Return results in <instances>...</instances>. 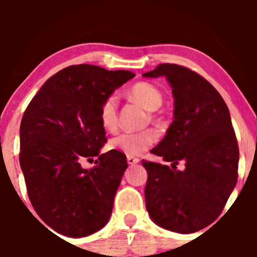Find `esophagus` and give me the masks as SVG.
<instances>
[{
  "mask_svg": "<svg viewBox=\"0 0 257 257\" xmlns=\"http://www.w3.org/2000/svg\"><path fill=\"white\" fill-rule=\"evenodd\" d=\"M126 162H128L129 165H136L139 163V159L136 157H131V155H128V157H126Z\"/></svg>",
  "mask_w": 257,
  "mask_h": 257,
  "instance_id": "1",
  "label": "esophagus"
}]
</instances>
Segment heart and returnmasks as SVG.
Listing matches in <instances>:
<instances>
[{
	"label": "heart",
	"mask_w": 257,
	"mask_h": 257,
	"mask_svg": "<svg viewBox=\"0 0 257 257\" xmlns=\"http://www.w3.org/2000/svg\"><path fill=\"white\" fill-rule=\"evenodd\" d=\"M132 95L149 110H155L162 105L163 95L158 88L150 83H137L131 89ZM102 125L107 131H115L118 126V98L115 94L108 95L99 109ZM157 141V136L150 129L138 132H121L110 139V147L126 155H141Z\"/></svg>",
	"instance_id": "obj_1"
}]
</instances>
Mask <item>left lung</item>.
Segmentation results:
<instances>
[{
    "label": "left lung",
    "instance_id": "1",
    "mask_svg": "<svg viewBox=\"0 0 257 257\" xmlns=\"http://www.w3.org/2000/svg\"><path fill=\"white\" fill-rule=\"evenodd\" d=\"M165 77L174 98V120L152 153L184 170L145 162V205L163 229L199 231L217 219L237 181L239 147L229 108L211 84L178 64H159L143 74ZM177 168V167H175Z\"/></svg>",
    "mask_w": 257,
    "mask_h": 257
}]
</instances>
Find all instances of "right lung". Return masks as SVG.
Returning <instances> with one entry per match:
<instances>
[{"label": "right lung", "mask_w": 257, "mask_h": 257, "mask_svg": "<svg viewBox=\"0 0 257 257\" xmlns=\"http://www.w3.org/2000/svg\"><path fill=\"white\" fill-rule=\"evenodd\" d=\"M136 76L78 64L52 76L33 97L20 126V164L38 216L54 231L83 237L109 220L114 196L128 168L119 150L100 154L107 143L102 103ZM98 156L84 170L80 163Z\"/></svg>", "instance_id": "right-lung-1"}]
</instances>
